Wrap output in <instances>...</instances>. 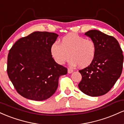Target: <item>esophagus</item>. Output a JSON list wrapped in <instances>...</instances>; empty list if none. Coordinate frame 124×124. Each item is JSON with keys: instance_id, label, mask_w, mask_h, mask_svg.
Listing matches in <instances>:
<instances>
[{"instance_id": "34e87169", "label": "esophagus", "mask_w": 124, "mask_h": 124, "mask_svg": "<svg viewBox=\"0 0 124 124\" xmlns=\"http://www.w3.org/2000/svg\"><path fill=\"white\" fill-rule=\"evenodd\" d=\"M73 72V70H72V69H68V73H72Z\"/></svg>"}]
</instances>
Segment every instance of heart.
<instances>
[{
  "label": "heart",
  "instance_id": "b5f03b06",
  "mask_svg": "<svg viewBox=\"0 0 124 124\" xmlns=\"http://www.w3.org/2000/svg\"><path fill=\"white\" fill-rule=\"evenodd\" d=\"M51 53L58 63L62 65L71 58L70 65L80 68L89 66L97 54L95 41L76 33H69L61 39L59 44L55 42L51 46Z\"/></svg>",
  "mask_w": 124,
  "mask_h": 124
}]
</instances>
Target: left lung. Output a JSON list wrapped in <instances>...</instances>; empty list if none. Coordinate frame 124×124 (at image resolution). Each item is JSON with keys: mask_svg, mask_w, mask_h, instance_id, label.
Wrapping results in <instances>:
<instances>
[{"mask_svg": "<svg viewBox=\"0 0 124 124\" xmlns=\"http://www.w3.org/2000/svg\"><path fill=\"white\" fill-rule=\"evenodd\" d=\"M95 41L96 58L89 66L79 70L82 79L79 89L88 96H103L110 90L121 75L124 56L118 41L96 30L85 33Z\"/></svg>", "mask_w": 124, "mask_h": 124, "instance_id": "obj_1", "label": "left lung"}]
</instances>
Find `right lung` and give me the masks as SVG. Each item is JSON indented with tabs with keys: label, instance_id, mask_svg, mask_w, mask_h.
<instances>
[{
	"label": "right lung",
	"instance_id": "obj_1",
	"mask_svg": "<svg viewBox=\"0 0 124 124\" xmlns=\"http://www.w3.org/2000/svg\"><path fill=\"white\" fill-rule=\"evenodd\" d=\"M58 37L35 31L15 42L8 56L7 72L17 93L27 99L42 101L55 93L66 68L55 62L51 46Z\"/></svg>",
	"mask_w": 124,
	"mask_h": 124
}]
</instances>
